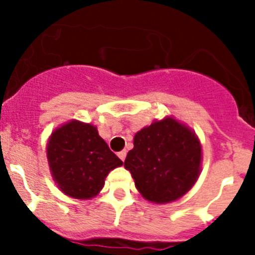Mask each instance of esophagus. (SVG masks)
<instances>
[{"mask_svg": "<svg viewBox=\"0 0 255 255\" xmlns=\"http://www.w3.org/2000/svg\"><path fill=\"white\" fill-rule=\"evenodd\" d=\"M126 153H128V152L124 149V150H121V152H119V154H117V155H119V158H120L123 162L125 161V158H126Z\"/></svg>", "mask_w": 255, "mask_h": 255, "instance_id": "1", "label": "esophagus"}]
</instances>
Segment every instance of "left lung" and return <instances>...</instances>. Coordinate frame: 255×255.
I'll return each instance as SVG.
<instances>
[{"label":"left lung","instance_id":"left-lung-1","mask_svg":"<svg viewBox=\"0 0 255 255\" xmlns=\"http://www.w3.org/2000/svg\"><path fill=\"white\" fill-rule=\"evenodd\" d=\"M202 145L193 130L172 117L154 121L134 136L125 159L135 186L152 203H170L186 194L197 181Z\"/></svg>","mask_w":255,"mask_h":255}]
</instances>
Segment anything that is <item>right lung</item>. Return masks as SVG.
I'll return each instance as SVG.
<instances>
[{"instance_id":"1","label":"right lung","mask_w":255,"mask_h":255,"mask_svg":"<svg viewBox=\"0 0 255 255\" xmlns=\"http://www.w3.org/2000/svg\"><path fill=\"white\" fill-rule=\"evenodd\" d=\"M52 177L64 194L91 199L105 185V179L121 161L98 135L96 126L73 120L57 128L47 144Z\"/></svg>"}]
</instances>
